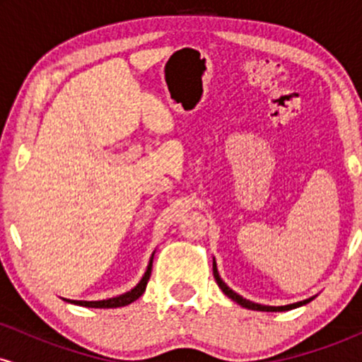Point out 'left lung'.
Listing matches in <instances>:
<instances>
[{
    "instance_id": "left-lung-1",
    "label": "left lung",
    "mask_w": 362,
    "mask_h": 362,
    "mask_svg": "<svg viewBox=\"0 0 362 362\" xmlns=\"http://www.w3.org/2000/svg\"><path fill=\"white\" fill-rule=\"evenodd\" d=\"M213 274H214V279L218 282V286L221 288V291L224 294H226L228 298H231L235 303H238V305H242L243 308H248V310H257V311H288V310H294L298 308V306H303L306 305V303H310L313 298H308V300L305 301H298V303H293V305H286V306H265V305H259V303H253L250 300H245V298L240 296V294H236L233 289L228 288L226 284H224L221 277H219V272H218V267H216V262H213Z\"/></svg>"
}]
</instances>
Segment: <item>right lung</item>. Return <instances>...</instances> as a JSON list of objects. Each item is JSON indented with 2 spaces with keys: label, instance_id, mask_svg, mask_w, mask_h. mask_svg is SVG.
Returning a JSON list of instances; mask_svg holds the SVG:
<instances>
[{
  "label": "right lung",
  "instance_id": "right-lung-1",
  "mask_svg": "<svg viewBox=\"0 0 362 362\" xmlns=\"http://www.w3.org/2000/svg\"><path fill=\"white\" fill-rule=\"evenodd\" d=\"M153 255H155V253H153ZM153 255H151V259H149L148 269H146V272H144L143 279H141V281L138 282V286H136V288H132L131 291H127V293L120 294V296H115V298H109V300H102V301H76V300H64V301L73 303V305L88 306V308H119V306L131 305V303L138 300L141 294L144 293V289H146V284H148V281H149V276H151Z\"/></svg>",
  "mask_w": 362,
  "mask_h": 362
}]
</instances>
